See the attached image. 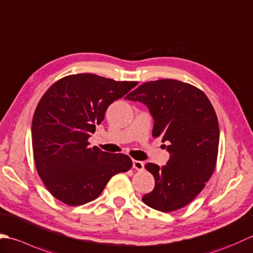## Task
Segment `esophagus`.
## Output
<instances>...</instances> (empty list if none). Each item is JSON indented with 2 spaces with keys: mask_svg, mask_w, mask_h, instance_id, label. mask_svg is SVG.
I'll return each mask as SVG.
<instances>
[{
  "mask_svg": "<svg viewBox=\"0 0 253 253\" xmlns=\"http://www.w3.org/2000/svg\"><path fill=\"white\" fill-rule=\"evenodd\" d=\"M132 166L135 170H138V171H142L144 170V164L142 161H138V160H133L132 161Z\"/></svg>",
  "mask_w": 253,
  "mask_h": 253,
  "instance_id": "esophagus-1",
  "label": "esophagus"
}]
</instances>
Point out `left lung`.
<instances>
[{
  "label": "left lung",
  "instance_id": "obj_1",
  "mask_svg": "<svg viewBox=\"0 0 253 253\" xmlns=\"http://www.w3.org/2000/svg\"><path fill=\"white\" fill-rule=\"evenodd\" d=\"M148 108L153 136L167 142L166 166L147 164L155 187L142 200L153 209L172 212L188 205L214 171L220 130L210 100L199 88L173 79L143 83L126 97Z\"/></svg>",
  "mask_w": 253,
  "mask_h": 253
}]
</instances>
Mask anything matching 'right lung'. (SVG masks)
<instances>
[{"instance_id": "add662e5", "label": "right lung", "mask_w": 253, "mask_h": 253, "mask_svg": "<svg viewBox=\"0 0 253 253\" xmlns=\"http://www.w3.org/2000/svg\"><path fill=\"white\" fill-rule=\"evenodd\" d=\"M136 84L80 74L63 78L43 95L32 119V149L39 175L56 199L89 203L115 174L131 169L128 156L91 148L87 141L108 106Z\"/></svg>"}]
</instances>
